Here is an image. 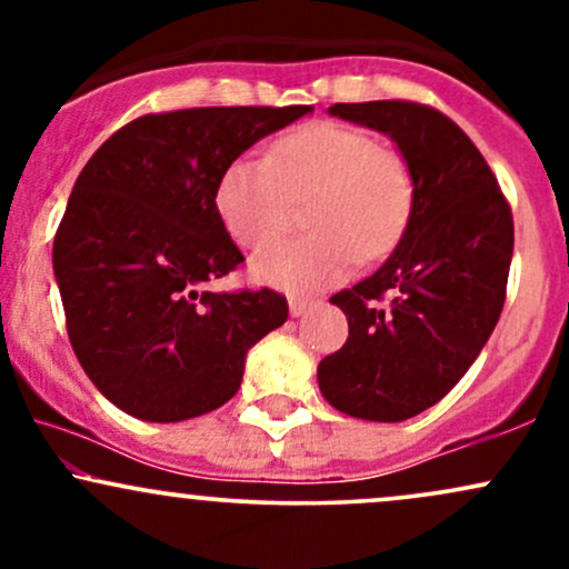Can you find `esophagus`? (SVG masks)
I'll list each match as a JSON object with an SVG mask.
<instances>
[{"label": "esophagus", "mask_w": 569, "mask_h": 569, "mask_svg": "<svg viewBox=\"0 0 569 569\" xmlns=\"http://www.w3.org/2000/svg\"><path fill=\"white\" fill-rule=\"evenodd\" d=\"M310 307H312L310 299H299V297H291V299H289V312H291L293 318L305 316V312L310 310Z\"/></svg>", "instance_id": "esophagus-1"}]
</instances>
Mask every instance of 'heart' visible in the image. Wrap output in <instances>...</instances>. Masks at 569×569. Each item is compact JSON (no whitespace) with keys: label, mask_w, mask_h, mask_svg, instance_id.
Listing matches in <instances>:
<instances>
[{"label":"heart","mask_w":569,"mask_h":569,"mask_svg":"<svg viewBox=\"0 0 569 569\" xmlns=\"http://www.w3.org/2000/svg\"><path fill=\"white\" fill-rule=\"evenodd\" d=\"M305 198L312 232L257 253V283L316 293L339 283L358 257H385L407 232L417 184L409 160L367 130L310 122L272 143L267 160H232L219 176L213 206L234 243L262 248L283 230L289 200Z\"/></svg>","instance_id":"obj_1"}]
</instances>
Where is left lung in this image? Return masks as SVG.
<instances>
[{"label":"left lung","instance_id":"obj_1","mask_svg":"<svg viewBox=\"0 0 569 569\" xmlns=\"http://www.w3.org/2000/svg\"><path fill=\"white\" fill-rule=\"evenodd\" d=\"M331 117L390 136L415 173V213L375 276L331 297L348 342L318 363L331 407L401 422L462 380L506 302L513 217L473 141L426 103H335Z\"/></svg>","mask_w":569,"mask_h":569}]
</instances>
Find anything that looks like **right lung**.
<instances>
[{"mask_svg":"<svg viewBox=\"0 0 569 569\" xmlns=\"http://www.w3.org/2000/svg\"><path fill=\"white\" fill-rule=\"evenodd\" d=\"M310 107L143 114L77 176L53 240L69 342L117 409L179 422L238 393L246 352L286 323L280 293L198 286L243 262L219 221L221 171Z\"/></svg>","mask_w":569,"mask_h":569,"instance_id":"right-lung-1","label":"right lung"}]
</instances>
